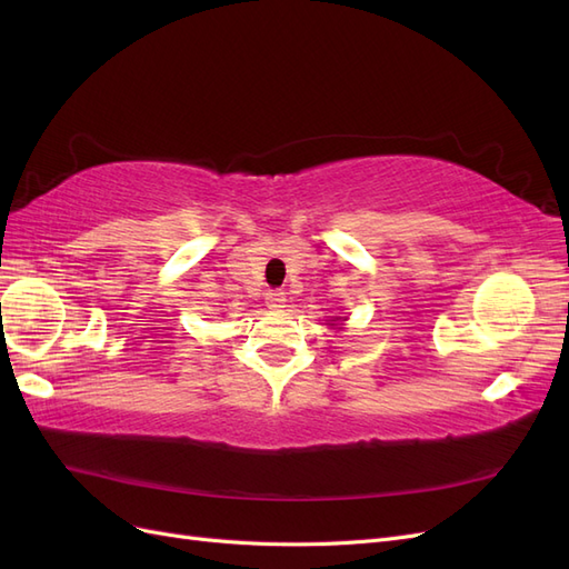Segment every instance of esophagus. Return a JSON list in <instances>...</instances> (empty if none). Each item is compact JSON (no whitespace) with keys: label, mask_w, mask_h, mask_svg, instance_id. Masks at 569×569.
Listing matches in <instances>:
<instances>
[{"label":"esophagus","mask_w":569,"mask_h":569,"mask_svg":"<svg viewBox=\"0 0 569 569\" xmlns=\"http://www.w3.org/2000/svg\"><path fill=\"white\" fill-rule=\"evenodd\" d=\"M284 301H287V295L282 289L266 291V303H268V308H272V311H280V308H284Z\"/></svg>","instance_id":"esophagus-1"}]
</instances>
